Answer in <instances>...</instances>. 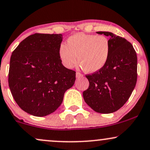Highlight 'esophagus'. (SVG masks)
I'll list each match as a JSON object with an SVG mask.
<instances>
[{
  "mask_svg": "<svg viewBox=\"0 0 150 150\" xmlns=\"http://www.w3.org/2000/svg\"><path fill=\"white\" fill-rule=\"evenodd\" d=\"M83 75L82 74H81L80 72H77L76 73V77H77V78H79V77H82Z\"/></svg>",
  "mask_w": 150,
  "mask_h": 150,
  "instance_id": "obj_1",
  "label": "esophagus"
}]
</instances>
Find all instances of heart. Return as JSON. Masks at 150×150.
I'll return each instance as SVG.
<instances>
[{
	"label": "heart",
	"mask_w": 150,
	"mask_h": 150,
	"mask_svg": "<svg viewBox=\"0 0 150 150\" xmlns=\"http://www.w3.org/2000/svg\"><path fill=\"white\" fill-rule=\"evenodd\" d=\"M66 42L59 48V58L66 68H72L78 60L84 71L94 73L107 64L110 43L105 36L79 33L70 36Z\"/></svg>",
	"instance_id": "heart-1"
}]
</instances>
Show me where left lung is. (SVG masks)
I'll return each instance as SVG.
<instances>
[{
	"instance_id": "obj_1",
	"label": "left lung",
	"mask_w": 150,
	"mask_h": 150,
	"mask_svg": "<svg viewBox=\"0 0 150 150\" xmlns=\"http://www.w3.org/2000/svg\"><path fill=\"white\" fill-rule=\"evenodd\" d=\"M110 54L105 66L86 75L89 82L83 92L84 101L93 110L103 114L118 110L129 100L137 82V54L131 42L110 32Z\"/></svg>"
}]
</instances>
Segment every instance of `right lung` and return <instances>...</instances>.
I'll return each instance as SVG.
<instances>
[{
    "label": "right lung",
    "instance_id": "obj_1",
    "mask_svg": "<svg viewBox=\"0 0 150 150\" xmlns=\"http://www.w3.org/2000/svg\"><path fill=\"white\" fill-rule=\"evenodd\" d=\"M62 34L30 35L12 52L9 87L18 105L36 117L54 112L75 81V71L63 66L59 56Z\"/></svg>",
    "mask_w": 150,
    "mask_h": 150
}]
</instances>
